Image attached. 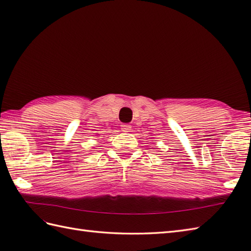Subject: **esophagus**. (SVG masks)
Listing matches in <instances>:
<instances>
[{"label": "esophagus", "instance_id": "34e87169", "mask_svg": "<svg viewBox=\"0 0 251 251\" xmlns=\"http://www.w3.org/2000/svg\"><path fill=\"white\" fill-rule=\"evenodd\" d=\"M121 129L123 130V131H125V132L130 131L131 125H130V124H123V125H121Z\"/></svg>", "mask_w": 251, "mask_h": 251}]
</instances>
